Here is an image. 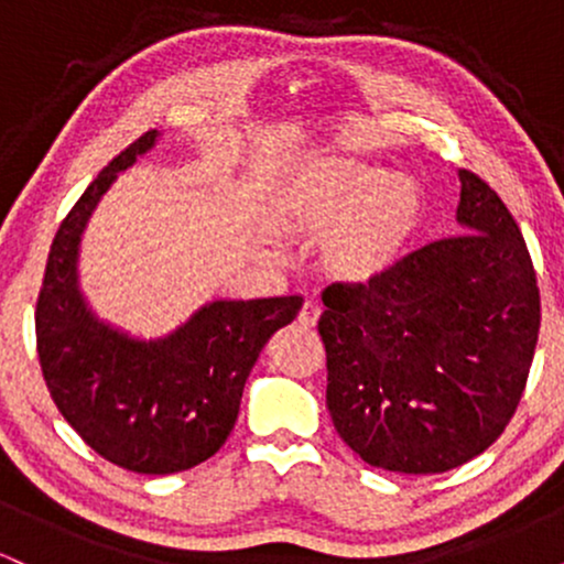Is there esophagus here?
<instances>
[{
  "label": "esophagus",
  "instance_id": "obj_1",
  "mask_svg": "<svg viewBox=\"0 0 564 564\" xmlns=\"http://www.w3.org/2000/svg\"><path fill=\"white\" fill-rule=\"evenodd\" d=\"M318 318H321V307L315 302L307 300L302 304L300 315H296V323H300L302 328H313L315 323H318Z\"/></svg>",
  "mask_w": 564,
  "mask_h": 564
}]
</instances>
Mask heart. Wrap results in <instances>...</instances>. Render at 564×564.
Returning a JSON list of instances; mask_svg holds the SVG:
<instances>
[{
    "label": "heart",
    "instance_id": "obj_1",
    "mask_svg": "<svg viewBox=\"0 0 564 564\" xmlns=\"http://www.w3.org/2000/svg\"><path fill=\"white\" fill-rule=\"evenodd\" d=\"M424 198L403 172L345 156H313L273 187L275 230L321 238L318 260L341 283H368L392 268L422 219Z\"/></svg>",
    "mask_w": 564,
    "mask_h": 564
}]
</instances>
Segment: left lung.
Returning a JSON list of instances; mask_svg holds the SVG:
<instances>
[{"label": "left lung", "mask_w": 564, "mask_h": 564, "mask_svg": "<svg viewBox=\"0 0 564 564\" xmlns=\"http://www.w3.org/2000/svg\"><path fill=\"white\" fill-rule=\"evenodd\" d=\"M458 177L467 232L323 291L328 413L349 448L387 471L437 475L490 448L539 341L541 291L520 225L482 177Z\"/></svg>", "instance_id": "left-lung-1"}]
</instances>
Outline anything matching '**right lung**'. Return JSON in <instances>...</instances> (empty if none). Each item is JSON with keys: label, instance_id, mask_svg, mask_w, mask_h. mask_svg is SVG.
Segmentation results:
<instances>
[{"label": "right lung", "instance_id": "obj_1", "mask_svg": "<svg viewBox=\"0 0 564 564\" xmlns=\"http://www.w3.org/2000/svg\"><path fill=\"white\" fill-rule=\"evenodd\" d=\"M151 129L116 156L57 228L36 300V352L57 411L95 453L138 475L185 471L223 448L249 371L302 296L212 302L159 341L100 323L76 286L79 236L116 172L151 151Z\"/></svg>", "mask_w": 564, "mask_h": 564}]
</instances>
